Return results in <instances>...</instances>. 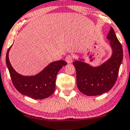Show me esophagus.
Masks as SVG:
<instances>
[{"label":"esophagus","mask_w":130,"mask_h":130,"mask_svg":"<svg viewBox=\"0 0 130 130\" xmlns=\"http://www.w3.org/2000/svg\"><path fill=\"white\" fill-rule=\"evenodd\" d=\"M65 61L68 63H71L72 62V56L71 55H68L65 58Z\"/></svg>","instance_id":"obj_1"}]
</instances>
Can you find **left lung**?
Wrapping results in <instances>:
<instances>
[{
	"instance_id": "left-lung-1",
	"label": "left lung",
	"mask_w": 130,
	"mask_h": 130,
	"mask_svg": "<svg viewBox=\"0 0 130 130\" xmlns=\"http://www.w3.org/2000/svg\"><path fill=\"white\" fill-rule=\"evenodd\" d=\"M107 39L109 41L112 55L102 64L93 67L81 58L73 62L76 69L78 88L87 96L100 95L107 92L113 87L117 79L123 59L122 45L112 27Z\"/></svg>"
}]
</instances>
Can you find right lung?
Returning a JSON list of instances; mask_svg holds the SVG:
<instances>
[{
	"label": "right lung",
	"mask_w": 130,
	"mask_h": 130,
	"mask_svg": "<svg viewBox=\"0 0 130 130\" xmlns=\"http://www.w3.org/2000/svg\"><path fill=\"white\" fill-rule=\"evenodd\" d=\"M12 46L7 51L6 62L14 87L22 94L34 99L42 100L50 96L55 89L58 72L67 63L63 60L55 61L35 75H22L16 72L10 64L9 53Z\"/></svg>",
	"instance_id": "right-lung-1"
}]
</instances>
